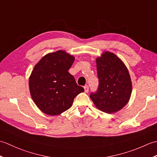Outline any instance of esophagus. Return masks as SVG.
<instances>
[{
  "label": "esophagus",
  "instance_id": "esophagus-1",
  "mask_svg": "<svg viewBox=\"0 0 157 157\" xmlns=\"http://www.w3.org/2000/svg\"><path fill=\"white\" fill-rule=\"evenodd\" d=\"M84 88L85 92H88V91H89V87H88V85H86L84 87Z\"/></svg>",
  "mask_w": 157,
  "mask_h": 157
}]
</instances>
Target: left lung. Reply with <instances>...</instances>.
<instances>
[{
    "label": "left lung",
    "mask_w": 157,
    "mask_h": 157,
    "mask_svg": "<svg viewBox=\"0 0 157 157\" xmlns=\"http://www.w3.org/2000/svg\"><path fill=\"white\" fill-rule=\"evenodd\" d=\"M98 88L90 98L96 108L113 113L124 107L132 94L131 78L124 63L115 54L105 52L96 59Z\"/></svg>",
    "instance_id": "obj_1"
}]
</instances>
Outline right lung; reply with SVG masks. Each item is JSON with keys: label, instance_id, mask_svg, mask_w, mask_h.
<instances>
[{"label": "right lung", "instance_id": "obj_1", "mask_svg": "<svg viewBox=\"0 0 157 157\" xmlns=\"http://www.w3.org/2000/svg\"><path fill=\"white\" fill-rule=\"evenodd\" d=\"M75 58L64 51L49 53L34 67L29 79L33 101L45 114L57 115L71 107L73 99L84 91L68 70Z\"/></svg>", "mask_w": 157, "mask_h": 157}]
</instances>
